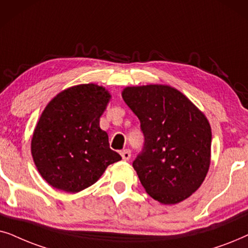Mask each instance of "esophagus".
Masks as SVG:
<instances>
[{
    "label": "esophagus",
    "mask_w": 248,
    "mask_h": 248,
    "mask_svg": "<svg viewBox=\"0 0 248 248\" xmlns=\"http://www.w3.org/2000/svg\"><path fill=\"white\" fill-rule=\"evenodd\" d=\"M120 154H121V156H122V160H124V161H128L130 158V156H131L129 150H124Z\"/></svg>",
    "instance_id": "34e87169"
}]
</instances>
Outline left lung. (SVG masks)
<instances>
[{"mask_svg":"<svg viewBox=\"0 0 248 248\" xmlns=\"http://www.w3.org/2000/svg\"><path fill=\"white\" fill-rule=\"evenodd\" d=\"M122 98L144 135L133 167L145 190L162 204L186 200L209 171L212 134L205 115L169 86L127 87Z\"/></svg>","mask_w":248,"mask_h":248,"instance_id":"left-lung-1","label":"left lung"}]
</instances>
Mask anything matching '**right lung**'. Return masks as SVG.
Masks as SVG:
<instances>
[{
	"label": "right lung",
	"instance_id": "right-lung-1",
	"mask_svg": "<svg viewBox=\"0 0 248 248\" xmlns=\"http://www.w3.org/2000/svg\"><path fill=\"white\" fill-rule=\"evenodd\" d=\"M110 97L101 86L78 85L58 94L43 111L32 135L31 154L51 186L77 193L121 160L100 128Z\"/></svg>",
	"mask_w": 248,
	"mask_h": 248
}]
</instances>
